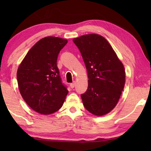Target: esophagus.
<instances>
[{
	"instance_id": "obj_1",
	"label": "esophagus",
	"mask_w": 151,
	"mask_h": 151,
	"mask_svg": "<svg viewBox=\"0 0 151 151\" xmlns=\"http://www.w3.org/2000/svg\"><path fill=\"white\" fill-rule=\"evenodd\" d=\"M75 86H76V82H73L72 83L70 84V86H71V88H73L75 87Z\"/></svg>"
}]
</instances>
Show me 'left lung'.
<instances>
[{
	"instance_id": "1",
	"label": "left lung",
	"mask_w": 151,
	"mask_h": 151,
	"mask_svg": "<svg viewBox=\"0 0 151 151\" xmlns=\"http://www.w3.org/2000/svg\"><path fill=\"white\" fill-rule=\"evenodd\" d=\"M81 53L88 74V88L81 94L85 109L101 116L116 106L125 84L122 63L104 37L84 35L74 38Z\"/></svg>"
}]
</instances>
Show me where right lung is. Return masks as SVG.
<instances>
[{"label":"right lung","instance_id":"obj_1","mask_svg":"<svg viewBox=\"0 0 151 151\" xmlns=\"http://www.w3.org/2000/svg\"><path fill=\"white\" fill-rule=\"evenodd\" d=\"M67 42L53 36L41 39L28 51L18 69L17 81L22 98L41 114L58 111L69 92L57 66L60 51Z\"/></svg>","mask_w":151,"mask_h":151}]
</instances>
